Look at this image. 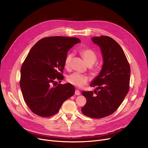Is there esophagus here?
Segmentation results:
<instances>
[{
  "instance_id": "esophagus-1",
  "label": "esophagus",
  "mask_w": 148,
  "mask_h": 148,
  "mask_svg": "<svg viewBox=\"0 0 148 148\" xmlns=\"http://www.w3.org/2000/svg\"><path fill=\"white\" fill-rule=\"evenodd\" d=\"M75 94L76 95H80V92L79 90H75Z\"/></svg>"
}]
</instances>
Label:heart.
<instances>
[{"label": "heart", "mask_w": 148, "mask_h": 148, "mask_svg": "<svg viewBox=\"0 0 148 148\" xmlns=\"http://www.w3.org/2000/svg\"><path fill=\"white\" fill-rule=\"evenodd\" d=\"M80 55L82 58L86 62L88 65H92L94 64L97 59V56L96 53L91 49H83L80 51ZM73 56L72 53L68 54L65 57L64 60V66L65 68H68L71 65V60ZM93 74L96 75L98 72V69L97 68H93L91 69ZM88 78L86 75H83L78 73H73L69 75L67 77V81L74 86L77 88H82L88 82Z\"/></svg>", "instance_id": "heart-1"}]
</instances>
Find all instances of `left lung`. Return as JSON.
Wrapping results in <instances>:
<instances>
[{
    "label": "left lung",
    "mask_w": 148,
    "mask_h": 148,
    "mask_svg": "<svg viewBox=\"0 0 148 148\" xmlns=\"http://www.w3.org/2000/svg\"><path fill=\"white\" fill-rule=\"evenodd\" d=\"M92 41L99 47L103 65L99 74L90 86L92 91H83L86 103L82 113L92 118H102L113 113L121 106L130 89V66L119 44L107 36L92 37Z\"/></svg>",
    "instance_id": "1"
}]
</instances>
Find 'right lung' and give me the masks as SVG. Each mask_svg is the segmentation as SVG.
Wrapping results in <instances>:
<instances>
[{"label":"right lung","mask_w":148,"mask_h":148,"mask_svg":"<svg viewBox=\"0 0 148 148\" xmlns=\"http://www.w3.org/2000/svg\"><path fill=\"white\" fill-rule=\"evenodd\" d=\"M80 40L77 38L51 36L41 39L30 49L21 68L20 86L29 108L41 117L57 113L63 103L75 93L71 84L62 80L67 52Z\"/></svg>","instance_id":"1"}]
</instances>
